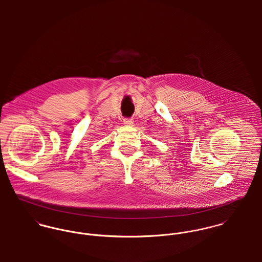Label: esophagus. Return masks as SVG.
<instances>
[{"mask_svg": "<svg viewBox=\"0 0 262 262\" xmlns=\"http://www.w3.org/2000/svg\"><path fill=\"white\" fill-rule=\"evenodd\" d=\"M123 122L125 125H132L133 124V119L132 118H124Z\"/></svg>", "mask_w": 262, "mask_h": 262, "instance_id": "34e87169", "label": "esophagus"}]
</instances>
